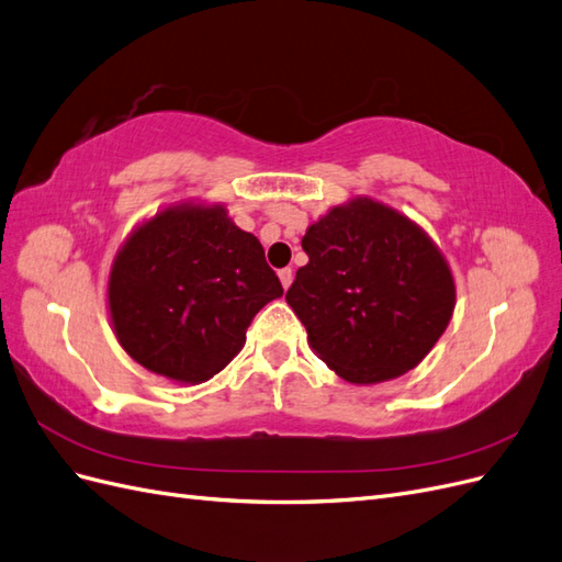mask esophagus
<instances>
[{
  "label": "esophagus",
  "mask_w": 562,
  "mask_h": 562,
  "mask_svg": "<svg viewBox=\"0 0 562 562\" xmlns=\"http://www.w3.org/2000/svg\"><path fill=\"white\" fill-rule=\"evenodd\" d=\"M278 276H280V282H282L284 290H290V284L294 280V270L292 268H282V270H278Z\"/></svg>",
  "instance_id": "1"
}]
</instances>
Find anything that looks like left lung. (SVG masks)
<instances>
[{
	"label": "left lung",
	"mask_w": 562,
	"mask_h": 562,
	"mask_svg": "<svg viewBox=\"0 0 562 562\" xmlns=\"http://www.w3.org/2000/svg\"><path fill=\"white\" fill-rule=\"evenodd\" d=\"M286 292L308 344L350 383L414 370L447 329L457 290L432 239L391 206L352 198L308 226Z\"/></svg>",
	"instance_id": "1"
}]
</instances>
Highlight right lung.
Instances as JSON below:
<instances>
[{
    "mask_svg": "<svg viewBox=\"0 0 562 562\" xmlns=\"http://www.w3.org/2000/svg\"><path fill=\"white\" fill-rule=\"evenodd\" d=\"M282 292L261 243L226 206L181 202L126 237L110 268L108 308L138 364L195 386L243 350L254 315Z\"/></svg>",
    "mask_w": 562,
    "mask_h": 562,
    "instance_id": "add662e5",
    "label": "right lung"
}]
</instances>
